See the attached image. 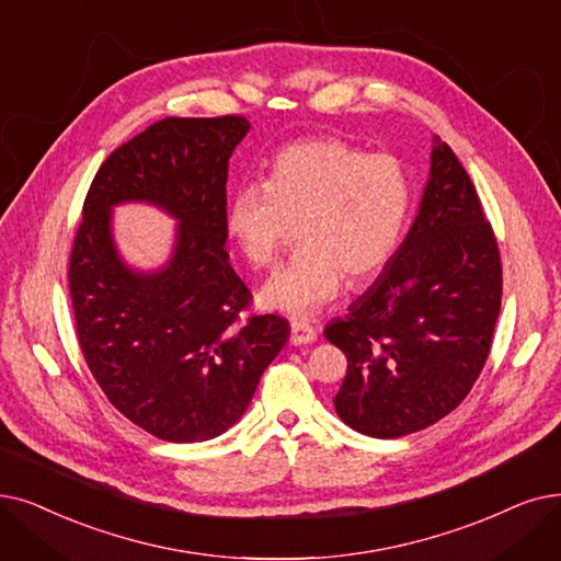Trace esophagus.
Returning a JSON list of instances; mask_svg holds the SVG:
<instances>
[{
  "label": "esophagus",
  "mask_w": 561,
  "mask_h": 561,
  "mask_svg": "<svg viewBox=\"0 0 561 561\" xmlns=\"http://www.w3.org/2000/svg\"><path fill=\"white\" fill-rule=\"evenodd\" d=\"M316 341V330L302 321L290 323V344L294 346H307Z\"/></svg>",
  "instance_id": "esophagus-1"
}]
</instances>
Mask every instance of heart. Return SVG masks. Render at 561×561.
Segmentation results:
<instances>
[{
	"label": "heart",
	"mask_w": 561,
	"mask_h": 561,
	"mask_svg": "<svg viewBox=\"0 0 561 561\" xmlns=\"http://www.w3.org/2000/svg\"><path fill=\"white\" fill-rule=\"evenodd\" d=\"M412 208L405 164L367 153L339 137L294 141L273 158L263 185L238 187L227 204V231L254 267L282 250L288 225L302 248L271 275L265 309L309 319L328 307L344 279L362 286L392 261Z\"/></svg>",
	"instance_id": "heart-1"
}]
</instances>
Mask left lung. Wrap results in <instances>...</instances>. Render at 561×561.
I'll return each instance as SVG.
<instances>
[{
	"label": "left lung",
	"instance_id": "obj_1",
	"mask_svg": "<svg viewBox=\"0 0 561 561\" xmlns=\"http://www.w3.org/2000/svg\"><path fill=\"white\" fill-rule=\"evenodd\" d=\"M420 213L378 279L325 328L348 371L341 422L371 437L422 431L470 394L502 298L497 238L449 146L433 139Z\"/></svg>",
	"mask_w": 561,
	"mask_h": 561
}]
</instances>
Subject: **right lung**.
Wrapping results in <instances>:
<instances>
[{
  "label": "right lung",
  "instance_id": "1",
  "mask_svg": "<svg viewBox=\"0 0 561 561\" xmlns=\"http://www.w3.org/2000/svg\"><path fill=\"white\" fill-rule=\"evenodd\" d=\"M245 116H167L101 164L72 242L68 286L87 367L110 403L167 443L231 428L290 325L248 316L250 288L229 263V158ZM146 201L182 222L162 272L135 274L111 238V206Z\"/></svg>",
  "mask_w": 561,
  "mask_h": 561
}]
</instances>
